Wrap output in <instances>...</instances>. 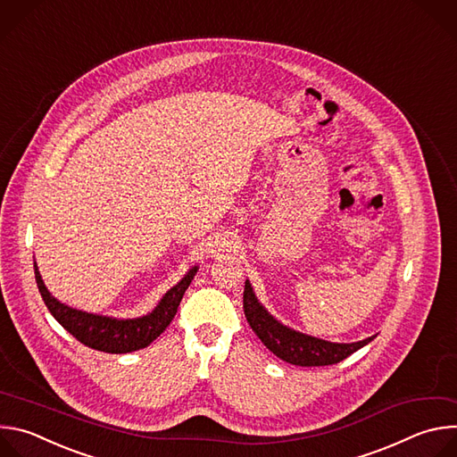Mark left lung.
Returning <instances> with one entry per match:
<instances>
[{"instance_id":"8db88e82","label":"left lung","mask_w":457,"mask_h":457,"mask_svg":"<svg viewBox=\"0 0 457 457\" xmlns=\"http://www.w3.org/2000/svg\"><path fill=\"white\" fill-rule=\"evenodd\" d=\"M244 314L254 335L275 356L300 367H321L338 363L367 345L370 340H374V337H370L354 344H333L293 331L282 325L278 320H275L264 309V305L256 300L249 280H245L244 287Z\"/></svg>"}]
</instances>
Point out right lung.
I'll return each mask as SVG.
<instances>
[{
    "label": "right lung",
    "mask_w": 457,
    "mask_h": 457,
    "mask_svg": "<svg viewBox=\"0 0 457 457\" xmlns=\"http://www.w3.org/2000/svg\"><path fill=\"white\" fill-rule=\"evenodd\" d=\"M197 270H199L197 266L191 268L184 275V278L177 286H173L162 296L159 305L146 316L132 318V320H117L110 316L78 311L55 300L48 293L46 286L43 284L39 270L34 262L37 289L41 293L45 305L52 312V316L83 345L96 351L110 353V354H124V353H132V351L148 347L173 320L177 307L187 286L191 284L195 273H197Z\"/></svg>",
    "instance_id": "add662e5"
}]
</instances>
